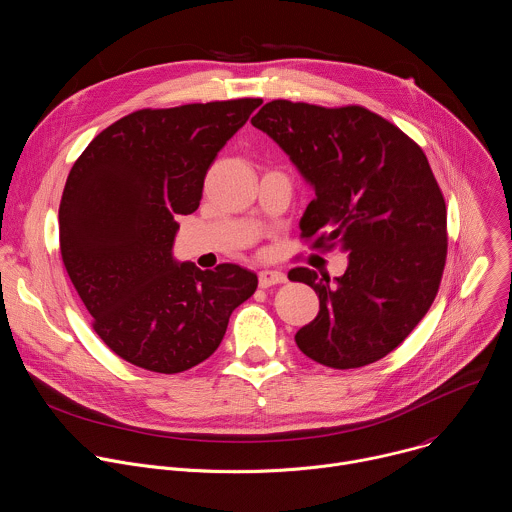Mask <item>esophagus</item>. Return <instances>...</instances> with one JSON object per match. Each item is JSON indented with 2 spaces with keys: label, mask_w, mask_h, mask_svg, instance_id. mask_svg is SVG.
I'll list each match as a JSON object with an SVG mask.
<instances>
[{
  "label": "esophagus",
  "mask_w": 512,
  "mask_h": 512,
  "mask_svg": "<svg viewBox=\"0 0 512 512\" xmlns=\"http://www.w3.org/2000/svg\"><path fill=\"white\" fill-rule=\"evenodd\" d=\"M285 273L277 271V269H263L259 271V285L265 289V287H271V285H277V283H285Z\"/></svg>",
  "instance_id": "obj_1"
}]
</instances>
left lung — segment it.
Here are the masks:
<instances>
[{
  "label": "left lung",
  "mask_w": 512,
  "mask_h": 512,
  "mask_svg": "<svg viewBox=\"0 0 512 512\" xmlns=\"http://www.w3.org/2000/svg\"><path fill=\"white\" fill-rule=\"evenodd\" d=\"M312 186L300 229L314 247H340L348 267L330 281L296 267L318 316L296 344L332 369H358L395 350L427 314L446 253V202L419 145L381 115L271 101L251 119Z\"/></svg>",
  "instance_id": "left-lung-1"
}]
</instances>
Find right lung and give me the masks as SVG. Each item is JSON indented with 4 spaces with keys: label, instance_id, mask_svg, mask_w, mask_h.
<instances>
[{
    "label": "right lung",
    "instance_id": "add662e5",
    "mask_svg": "<svg viewBox=\"0 0 512 512\" xmlns=\"http://www.w3.org/2000/svg\"><path fill=\"white\" fill-rule=\"evenodd\" d=\"M261 99L141 109L103 129L72 166L60 200V253L123 360L174 375L221 344L257 275L223 263L198 269L174 257L178 218L202 198L204 176Z\"/></svg>",
    "mask_w": 512,
    "mask_h": 512
}]
</instances>
